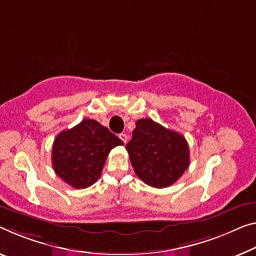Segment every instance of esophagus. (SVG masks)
I'll use <instances>...</instances> for the list:
<instances>
[{
  "mask_svg": "<svg viewBox=\"0 0 256 256\" xmlns=\"http://www.w3.org/2000/svg\"><path fill=\"white\" fill-rule=\"evenodd\" d=\"M119 137H120V140L124 142V143L126 144L127 143V140H128V137H127V135H126V134H120L119 135Z\"/></svg>",
  "mask_w": 256,
  "mask_h": 256,
  "instance_id": "obj_1",
  "label": "esophagus"
}]
</instances>
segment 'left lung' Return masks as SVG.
Returning a JSON list of instances; mask_svg holds the SVG:
<instances>
[{
	"label": "left lung",
	"mask_w": 256,
	"mask_h": 256,
	"mask_svg": "<svg viewBox=\"0 0 256 256\" xmlns=\"http://www.w3.org/2000/svg\"><path fill=\"white\" fill-rule=\"evenodd\" d=\"M136 175L153 188L174 184L190 164L186 140L152 119H140L126 145Z\"/></svg>",
	"instance_id": "left-lung-1"
}]
</instances>
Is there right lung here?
I'll return each instance as SVG.
<instances>
[{"instance_id": "1", "label": "right lung", "mask_w": 256, "mask_h": 256, "mask_svg": "<svg viewBox=\"0 0 256 256\" xmlns=\"http://www.w3.org/2000/svg\"><path fill=\"white\" fill-rule=\"evenodd\" d=\"M124 142L98 121L84 119L62 130L52 145V167L56 174L76 188H86L100 178L110 151Z\"/></svg>"}]
</instances>
